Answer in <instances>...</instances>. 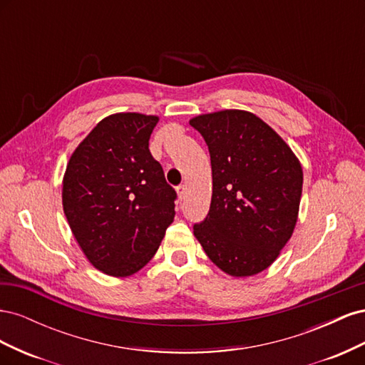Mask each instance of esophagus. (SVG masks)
<instances>
[{
    "instance_id": "obj_1",
    "label": "esophagus",
    "mask_w": 365,
    "mask_h": 365,
    "mask_svg": "<svg viewBox=\"0 0 365 365\" xmlns=\"http://www.w3.org/2000/svg\"><path fill=\"white\" fill-rule=\"evenodd\" d=\"M176 192H178L180 201H182V200H184V196H185V185H184V184H181V185L176 187Z\"/></svg>"
}]
</instances>
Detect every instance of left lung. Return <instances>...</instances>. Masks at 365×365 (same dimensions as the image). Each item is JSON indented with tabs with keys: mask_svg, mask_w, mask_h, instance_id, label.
Masks as SVG:
<instances>
[{
	"mask_svg": "<svg viewBox=\"0 0 365 365\" xmlns=\"http://www.w3.org/2000/svg\"><path fill=\"white\" fill-rule=\"evenodd\" d=\"M190 125L205 140L213 193L193 233L217 268L233 277L267 269L292 236L303 170L291 148L263 120L225 109Z\"/></svg>",
	"mask_w": 365,
	"mask_h": 365,
	"instance_id": "obj_1",
	"label": "left lung"
}]
</instances>
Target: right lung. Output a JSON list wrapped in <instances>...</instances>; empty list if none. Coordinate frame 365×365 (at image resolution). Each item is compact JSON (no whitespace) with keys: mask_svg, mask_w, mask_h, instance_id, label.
I'll list each match as a JSON object with an SVG mask.
<instances>
[{"mask_svg":"<svg viewBox=\"0 0 365 365\" xmlns=\"http://www.w3.org/2000/svg\"><path fill=\"white\" fill-rule=\"evenodd\" d=\"M157 123L138 113L103 118L63 175V213L77 244L93 267L114 277L145 267L175 217L176 192L149 150Z\"/></svg>","mask_w":365,"mask_h":365,"instance_id":"obj_1","label":"right lung"}]
</instances>
